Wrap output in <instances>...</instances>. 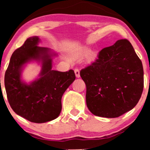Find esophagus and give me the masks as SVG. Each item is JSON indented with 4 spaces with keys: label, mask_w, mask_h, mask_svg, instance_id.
I'll list each match as a JSON object with an SVG mask.
<instances>
[{
    "label": "esophagus",
    "mask_w": 150,
    "mask_h": 150,
    "mask_svg": "<svg viewBox=\"0 0 150 150\" xmlns=\"http://www.w3.org/2000/svg\"><path fill=\"white\" fill-rule=\"evenodd\" d=\"M74 72H75V75H76V78H80V76H80V71H79V69H74Z\"/></svg>",
    "instance_id": "1"
}]
</instances>
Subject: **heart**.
<instances>
[{"instance_id":"obj_1","label":"heart","mask_w":150,"mask_h":150,"mask_svg":"<svg viewBox=\"0 0 150 150\" xmlns=\"http://www.w3.org/2000/svg\"><path fill=\"white\" fill-rule=\"evenodd\" d=\"M91 53V50L89 48H84L78 53L79 57H86Z\"/></svg>"}]
</instances>
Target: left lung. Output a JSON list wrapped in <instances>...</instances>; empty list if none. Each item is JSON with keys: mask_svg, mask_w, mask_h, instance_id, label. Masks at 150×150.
I'll return each mask as SVG.
<instances>
[{"mask_svg": "<svg viewBox=\"0 0 150 150\" xmlns=\"http://www.w3.org/2000/svg\"><path fill=\"white\" fill-rule=\"evenodd\" d=\"M80 74L87 87V108L96 116L118 117L132 110L142 94V62L127 40L102 49Z\"/></svg>", "mask_w": 150, "mask_h": 150, "instance_id": "obj_1", "label": "left lung"}]
</instances>
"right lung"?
<instances>
[{
	"mask_svg": "<svg viewBox=\"0 0 150 150\" xmlns=\"http://www.w3.org/2000/svg\"><path fill=\"white\" fill-rule=\"evenodd\" d=\"M38 36L28 38L14 51L5 75L8 101L16 114L31 122L46 123L54 120L62 108L61 98L76 79L70 69L62 72L52 69V59L57 53L39 46ZM35 62L41 67L38 76L27 83L22 73L28 64Z\"/></svg>",
	"mask_w": 150,
	"mask_h": 150,
	"instance_id": "1",
	"label": "right lung"
}]
</instances>
